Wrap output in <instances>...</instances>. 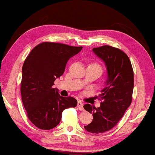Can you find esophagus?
Here are the masks:
<instances>
[{
    "label": "esophagus",
    "mask_w": 155,
    "mask_h": 155,
    "mask_svg": "<svg viewBox=\"0 0 155 155\" xmlns=\"http://www.w3.org/2000/svg\"><path fill=\"white\" fill-rule=\"evenodd\" d=\"M77 107L80 110H83V103L82 101H78L77 104Z\"/></svg>",
    "instance_id": "obj_1"
}]
</instances>
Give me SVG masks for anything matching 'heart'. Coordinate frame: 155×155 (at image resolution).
<instances>
[{"label":"heart","instance_id":"1","mask_svg":"<svg viewBox=\"0 0 155 155\" xmlns=\"http://www.w3.org/2000/svg\"><path fill=\"white\" fill-rule=\"evenodd\" d=\"M92 65H94V66H95V67H97V68H99V70H101V72L102 71V68H101V66L99 64H98V63H92V64H91Z\"/></svg>","mask_w":155,"mask_h":155}]
</instances>
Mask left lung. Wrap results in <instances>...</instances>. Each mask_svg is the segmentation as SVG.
Masks as SVG:
<instances>
[{
	"instance_id": "left-lung-1",
	"label": "left lung",
	"mask_w": 155,
	"mask_h": 155,
	"mask_svg": "<svg viewBox=\"0 0 155 155\" xmlns=\"http://www.w3.org/2000/svg\"><path fill=\"white\" fill-rule=\"evenodd\" d=\"M106 66L105 86L99 95L102 101L99 107L83 105L92 114V121L84 126L87 132L104 133L113 128L131 104L134 88V72L128 56L119 49L104 45L92 49Z\"/></svg>"
}]
</instances>
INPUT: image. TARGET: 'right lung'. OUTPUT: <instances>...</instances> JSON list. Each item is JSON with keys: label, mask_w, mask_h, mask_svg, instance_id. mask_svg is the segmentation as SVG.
Wrapping results in <instances>:
<instances>
[{"label": "right lung", "mask_w": 155, "mask_h": 155, "mask_svg": "<svg viewBox=\"0 0 155 155\" xmlns=\"http://www.w3.org/2000/svg\"><path fill=\"white\" fill-rule=\"evenodd\" d=\"M82 48L44 42L36 45L25 60L21 83L22 101L29 121L38 128H54L60 123L63 110L77 106L74 98L61 97L57 88L52 86L64 73L68 60Z\"/></svg>", "instance_id": "obj_1"}]
</instances>
